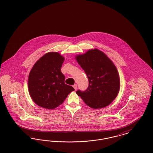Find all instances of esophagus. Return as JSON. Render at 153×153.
<instances>
[{"mask_svg":"<svg viewBox=\"0 0 153 153\" xmlns=\"http://www.w3.org/2000/svg\"><path fill=\"white\" fill-rule=\"evenodd\" d=\"M73 87L75 90H76V89H77V85H76V84H74V85H73Z\"/></svg>","mask_w":153,"mask_h":153,"instance_id":"obj_1","label":"esophagus"}]
</instances>
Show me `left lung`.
<instances>
[{"label": "left lung", "mask_w": 153, "mask_h": 153, "mask_svg": "<svg viewBox=\"0 0 153 153\" xmlns=\"http://www.w3.org/2000/svg\"><path fill=\"white\" fill-rule=\"evenodd\" d=\"M75 58L89 81L87 89L76 94L88 106L94 109L105 107L117 97L120 78L115 65L107 56L97 49L77 55Z\"/></svg>", "instance_id": "8db88e82"}]
</instances>
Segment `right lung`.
Instances as JSON below:
<instances>
[{"instance_id": "1", "label": "right lung", "mask_w": 153, "mask_h": 153, "mask_svg": "<svg viewBox=\"0 0 153 153\" xmlns=\"http://www.w3.org/2000/svg\"><path fill=\"white\" fill-rule=\"evenodd\" d=\"M64 57L58 52H49L31 68L28 79L30 95L36 104L46 109L56 108L74 91L66 85L61 71Z\"/></svg>"}]
</instances>
